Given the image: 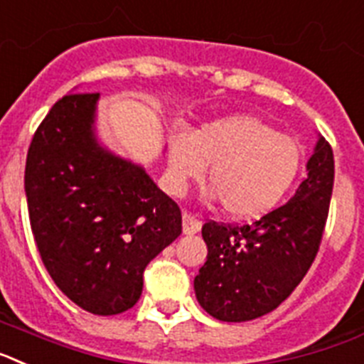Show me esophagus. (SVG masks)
I'll return each instance as SVG.
<instances>
[{
    "mask_svg": "<svg viewBox=\"0 0 364 364\" xmlns=\"http://www.w3.org/2000/svg\"><path fill=\"white\" fill-rule=\"evenodd\" d=\"M201 230V220L192 213H183V232L185 235H196Z\"/></svg>",
    "mask_w": 364,
    "mask_h": 364,
    "instance_id": "obj_1",
    "label": "esophagus"
}]
</instances>
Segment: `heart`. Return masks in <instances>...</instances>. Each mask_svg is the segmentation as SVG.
Masks as SVG:
<instances>
[{"instance_id":"heart-1","label":"heart","mask_w":364,"mask_h":364,"mask_svg":"<svg viewBox=\"0 0 364 364\" xmlns=\"http://www.w3.org/2000/svg\"><path fill=\"white\" fill-rule=\"evenodd\" d=\"M302 148L293 135L277 132L255 115H230L205 122L168 148L170 185L179 191L208 164L223 210L236 218L265 214L293 185Z\"/></svg>"}]
</instances>
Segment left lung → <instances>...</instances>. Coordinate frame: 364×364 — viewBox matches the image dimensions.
<instances>
[{
    "mask_svg": "<svg viewBox=\"0 0 364 364\" xmlns=\"http://www.w3.org/2000/svg\"><path fill=\"white\" fill-rule=\"evenodd\" d=\"M295 196L243 225L207 221L208 255L194 278L196 299L218 321L245 322L282 304L317 257L333 191V150L318 137Z\"/></svg>",
    "mask_w": 364,
    "mask_h": 364,
    "instance_id": "8db88e82",
    "label": "left lung"
}]
</instances>
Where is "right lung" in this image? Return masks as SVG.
I'll return each mask as SVG.
<instances>
[{
    "label": "right lung",
    "mask_w": 364,
    "mask_h": 364,
    "mask_svg": "<svg viewBox=\"0 0 364 364\" xmlns=\"http://www.w3.org/2000/svg\"><path fill=\"white\" fill-rule=\"evenodd\" d=\"M99 93L65 95L34 132L25 164L31 229L47 273L93 315L122 314L146 265L181 235L178 203L143 166L95 137Z\"/></svg>",
    "instance_id": "right-lung-1"
}]
</instances>
